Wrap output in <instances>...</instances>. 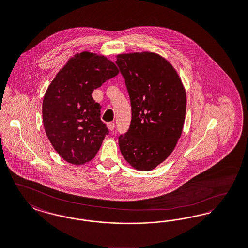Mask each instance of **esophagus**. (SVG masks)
Returning <instances> with one entry per match:
<instances>
[{
    "label": "esophagus",
    "instance_id": "esophagus-1",
    "mask_svg": "<svg viewBox=\"0 0 248 248\" xmlns=\"http://www.w3.org/2000/svg\"><path fill=\"white\" fill-rule=\"evenodd\" d=\"M114 126H115V124H114V123H112V122L107 124V127H108V129H109L110 131H111V132L114 130Z\"/></svg>",
    "mask_w": 248,
    "mask_h": 248
}]
</instances>
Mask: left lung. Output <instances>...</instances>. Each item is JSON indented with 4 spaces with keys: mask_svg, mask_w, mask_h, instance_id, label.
<instances>
[{
    "mask_svg": "<svg viewBox=\"0 0 248 248\" xmlns=\"http://www.w3.org/2000/svg\"><path fill=\"white\" fill-rule=\"evenodd\" d=\"M116 59L132 110L128 131L119 137L120 150L137 170H152L172 153L181 136L185 89L170 63L155 53L121 54Z\"/></svg>",
    "mask_w": 248,
    "mask_h": 248,
    "instance_id": "left-lung-1",
    "label": "left lung"
}]
</instances>
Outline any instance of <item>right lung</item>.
I'll return each instance as SVG.
<instances>
[{
    "label": "right lung",
    "instance_id": "add662e5",
    "mask_svg": "<svg viewBox=\"0 0 248 248\" xmlns=\"http://www.w3.org/2000/svg\"><path fill=\"white\" fill-rule=\"evenodd\" d=\"M118 73L107 58L82 52L68 60L46 90L44 127L54 149L67 162L91 161L109 134L100 117L102 106L92 93Z\"/></svg>",
    "mask_w": 248,
    "mask_h": 248
}]
</instances>
